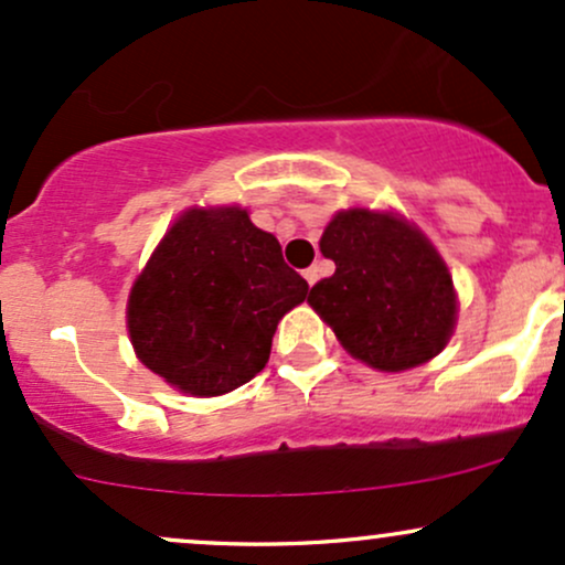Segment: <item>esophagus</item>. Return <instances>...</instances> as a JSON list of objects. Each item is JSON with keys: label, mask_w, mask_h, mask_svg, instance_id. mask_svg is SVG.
Segmentation results:
<instances>
[{"label": "esophagus", "mask_w": 565, "mask_h": 565, "mask_svg": "<svg viewBox=\"0 0 565 565\" xmlns=\"http://www.w3.org/2000/svg\"><path fill=\"white\" fill-rule=\"evenodd\" d=\"M302 276H305V281H308V287H313V284L319 281V276H321L319 265H310V268H305Z\"/></svg>", "instance_id": "1"}]
</instances>
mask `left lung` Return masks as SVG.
<instances>
[{
	"label": "left lung",
	"instance_id": "1",
	"mask_svg": "<svg viewBox=\"0 0 565 565\" xmlns=\"http://www.w3.org/2000/svg\"><path fill=\"white\" fill-rule=\"evenodd\" d=\"M334 274L308 302L353 359L404 372L446 348L457 321V295L436 246L393 212H337L321 236Z\"/></svg>",
	"mask_w": 565,
	"mask_h": 565
}]
</instances>
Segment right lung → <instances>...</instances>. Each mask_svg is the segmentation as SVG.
<instances>
[{"label":"right lung","mask_w":565,"mask_h":565,"mask_svg":"<svg viewBox=\"0 0 565 565\" xmlns=\"http://www.w3.org/2000/svg\"><path fill=\"white\" fill-rule=\"evenodd\" d=\"M305 297L308 281L242 206L188 210L129 291V340L178 391L223 395L263 372L278 321Z\"/></svg>","instance_id":"obj_1"}]
</instances>
